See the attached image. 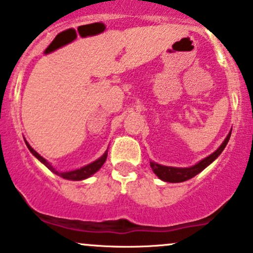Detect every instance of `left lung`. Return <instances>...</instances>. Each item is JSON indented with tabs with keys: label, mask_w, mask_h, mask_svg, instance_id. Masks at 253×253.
Segmentation results:
<instances>
[{
	"label": "left lung",
	"mask_w": 253,
	"mask_h": 253,
	"mask_svg": "<svg viewBox=\"0 0 253 253\" xmlns=\"http://www.w3.org/2000/svg\"><path fill=\"white\" fill-rule=\"evenodd\" d=\"M229 138H230V133L227 135V138L224 139L223 143H222V145L220 146V148L216 150L213 154L210 155V156H208L207 158H204L203 161H201L199 163H197V165L193 166V167L173 168V167H166V166L157 165V163H154V162H151L150 165H151V168H152V170H154V173L156 174V175L160 177L161 180H163V181H168V182L186 181V180L191 179V177L196 176L197 174L201 173L203 169L207 168L210 163L213 162L216 158L220 156L221 152L223 151L224 148H226Z\"/></svg>",
	"instance_id": "8db88e82"
}]
</instances>
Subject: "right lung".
<instances>
[{"label": "right lung", "instance_id": "add662e5", "mask_svg": "<svg viewBox=\"0 0 253 253\" xmlns=\"http://www.w3.org/2000/svg\"><path fill=\"white\" fill-rule=\"evenodd\" d=\"M26 145H27V148H29L30 151H31L32 154L35 155V156L37 157L42 163H43V165H45L46 167H48L50 170L52 171V173H55V174H56V175L63 177V179H68V180H84V179H86V177L91 176V175H92V174H95L96 171L102 167V166L104 165L105 160H107V156H108V152H105V154L101 158H98V160L95 161V162L90 163V165L85 166V167H83V168H80V169H77V170L65 171V173H60V171H57L56 169L52 168L51 165L46 162V161L44 160V158L42 157L40 154H37V152H36L35 150H33L31 146L29 145V143H27V141H26Z\"/></svg>", "mask_w": 253, "mask_h": 253}]
</instances>
